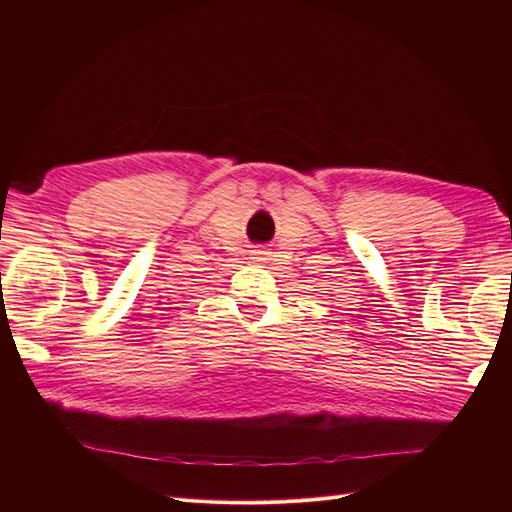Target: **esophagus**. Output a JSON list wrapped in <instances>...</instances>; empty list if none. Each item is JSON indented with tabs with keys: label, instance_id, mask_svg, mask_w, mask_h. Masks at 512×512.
Wrapping results in <instances>:
<instances>
[{
	"label": "esophagus",
	"instance_id": "34e87169",
	"mask_svg": "<svg viewBox=\"0 0 512 512\" xmlns=\"http://www.w3.org/2000/svg\"><path fill=\"white\" fill-rule=\"evenodd\" d=\"M254 260H256V262H262V260H267V252H262V250L254 252Z\"/></svg>",
	"mask_w": 512,
	"mask_h": 512
}]
</instances>
